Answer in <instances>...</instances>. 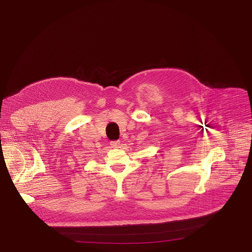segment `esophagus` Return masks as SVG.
Returning <instances> with one entry per match:
<instances>
[{
	"instance_id": "34e87169",
	"label": "esophagus",
	"mask_w": 252,
	"mask_h": 252,
	"mask_svg": "<svg viewBox=\"0 0 252 252\" xmlns=\"http://www.w3.org/2000/svg\"><path fill=\"white\" fill-rule=\"evenodd\" d=\"M111 146H112V148H116V149H118V148H120V146H121V141H120V140L112 141V142H111Z\"/></svg>"
}]
</instances>
